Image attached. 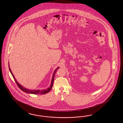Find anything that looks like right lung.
Instances as JSON below:
<instances>
[{
  "mask_svg": "<svg viewBox=\"0 0 123 123\" xmlns=\"http://www.w3.org/2000/svg\"><path fill=\"white\" fill-rule=\"evenodd\" d=\"M8 68H9V71L10 72L11 74L12 75V76L13 78H14V80H15V82H16L19 88L22 90L23 92H26V93H31V94H45L46 93H48L50 91V90L52 89V86H53V82H54V78H55V74L56 73V71L60 67H58L54 71V72L53 73V76H52V79H51V84H50V85L49 86V88H47L46 89H44V90H29L28 89H27L25 87H24L23 86H22L21 84H19V83H18V82H17V81L16 80V78H15L13 74H12V72L10 68V66H9V63H8Z\"/></svg>",
  "mask_w": 123,
  "mask_h": 123,
  "instance_id": "obj_1",
  "label": "right lung"
}]
</instances>
